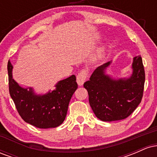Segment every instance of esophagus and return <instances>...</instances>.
I'll return each instance as SVG.
<instances>
[{
    "mask_svg": "<svg viewBox=\"0 0 157 157\" xmlns=\"http://www.w3.org/2000/svg\"><path fill=\"white\" fill-rule=\"evenodd\" d=\"M88 77V71L86 70H82L80 71V73L77 75V82L78 83L79 86H82V84L84 83L85 80H86Z\"/></svg>",
    "mask_w": 157,
    "mask_h": 157,
    "instance_id": "obj_1",
    "label": "esophagus"
}]
</instances>
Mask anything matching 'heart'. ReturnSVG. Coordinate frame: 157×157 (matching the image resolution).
<instances>
[{
	"instance_id": "1",
	"label": "heart",
	"mask_w": 157,
	"mask_h": 157,
	"mask_svg": "<svg viewBox=\"0 0 157 157\" xmlns=\"http://www.w3.org/2000/svg\"><path fill=\"white\" fill-rule=\"evenodd\" d=\"M102 57V52L100 51V52H98V53L97 54V55L95 56L94 58V60H97V59L100 58V57Z\"/></svg>"
}]
</instances>
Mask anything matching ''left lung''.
<instances>
[{"mask_svg":"<svg viewBox=\"0 0 157 157\" xmlns=\"http://www.w3.org/2000/svg\"><path fill=\"white\" fill-rule=\"evenodd\" d=\"M109 64L108 62L96 68L83 85L94 113L105 122L124 120L134 112L142 101L145 79L140 55L134 57V71L128 79L115 80L105 75Z\"/></svg>","mask_w":157,"mask_h":157,"instance_id":"8db88e82","label":"left lung"}]
</instances>
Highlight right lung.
<instances>
[{"mask_svg":"<svg viewBox=\"0 0 157 157\" xmlns=\"http://www.w3.org/2000/svg\"><path fill=\"white\" fill-rule=\"evenodd\" d=\"M7 69L10 96L25 122L39 128H56L63 122L70 100L78 87L75 75L60 81L52 92L39 96L32 89H23L14 80L10 60Z\"/></svg>","mask_w":157,"mask_h":157,"instance_id":"add662e5","label":"right lung"}]
</instances>
